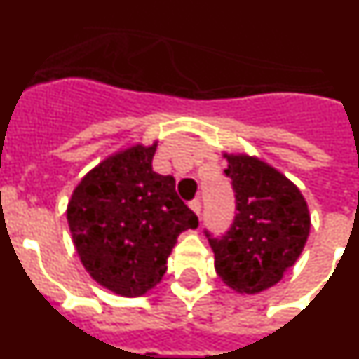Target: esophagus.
Here are the masks:
<instances>
[{"instance_id":"34e87169","label":"esophagus","mask_w":359,"mask_h":359,"mask_svg":"<svg viewBox=\"0 0 359 359\" xmlns=\"http://www.w3.org/2000/svg\"><path fill=\"white\" fill-rule=\"evenodd\" d=\"M189 207H190V210L194 212L196 215H201V201H199V199H194V201H190Z\"/></svg>"}]
</instances>
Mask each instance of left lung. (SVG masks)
Listing matches in <instances>:
<instances>
[{
    "mask_svg": "<svg viewBox=\"0 0 359 359\" xmlns=\"http://www.w3.org/2000/svg\"><path fill=\"white\" fill-rule=\"evenodd\" d=\"M236 217L221 237H208L215 271L226 286L255 294L275 286L297 262L309 236L311 217L300 190L259 158L224 154Z\"/></svg>",
    "mask_w": 359,
    "mask_h": 359,
    "instance_id": "left-lung-1",
    "label": "left lung"
}]
</instances>
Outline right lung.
Listing matches in <instances>:
<instances>
[{"mask_svg": "<svg viewBox=\"0 0 359 359\" xmlns=\"http://www.w3.org/2000/svg\"><path fill=\"white\" fill-rule=\"evenodd\" d=\"M151 147L133 145L82 177L68 205L73 244L88 273L122 297H142L167 271L177 236L198 215L176 194L172 176L152 170Z\"/></svg>", "mask_w": 359, "mask_h": 359, "instance_id": "right-lung-1", "label": "right lung"}]
</instances>
